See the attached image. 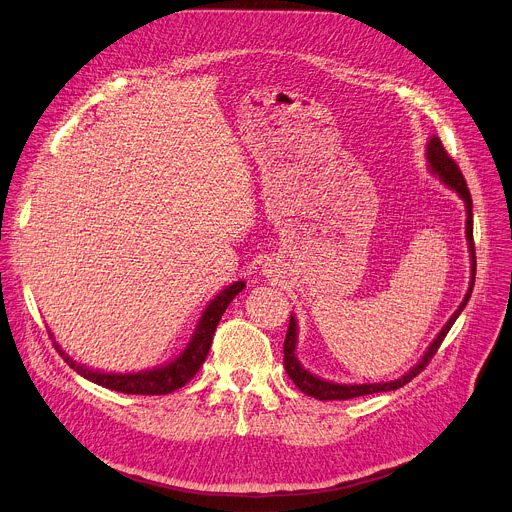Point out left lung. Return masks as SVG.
I'll return each instance as SVG.
<instances>
[{"label": "left lung", "mask_w": 512, "mask_h": 512, "mask_svg": "<svg viewBox=\"0 0 512 512\" xmlns=\"http://www.w3.org/2000/svg\"><path fill=\"white\" fill-rule=\"evenodd\" d=\"M426 158H428V166L432 173L445 183L447 187H451L463 201H465V212H467V220H465V236H467V245H469V259H471V282H469V288H467V294L463 296L459 309L451 315V319L447 321V325L440 329V333L436 335L434 342L428 346V350L424 352L422 360L410 368V372H405L401 379H395V381H389V383H364V385H342V383H333V381H325V379H319L315 377V374H311L309 370H306L300 360L296 358V319L294 315H290V325H288V333H286V342H284V366H286V372L288 377L294 381V385L306 393L311 395L315 399H321V401H331V399H354V397H362V395H370V393H383V391H395L403 385L410 383L414 377H418V374L426 368V364L432 360V356L438 352L442 339L447 337L449 329L453 327V323L457 321V317L461 315V311L465 309V304L471 296V290H473V282H475V247H473V203H471V193L467 189V183L461 175V170L457 166V162L447 154V150L442 148V142L436 138V135H432V138L428 140L426 144Z\"/></svg>", "instance_id": "left-lung-1"}]
</instances>
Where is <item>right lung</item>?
<instances>
[{
	"mask_svg": "<svg viewBox=\"0 0 512 512\" xmlns=\"http://www.w3.org/2000/svg\"><path fill=\"white\" fill-rule=\"evenodd\" d=\"M245 290V282H234L230 284L226 290H222L203 311L187 348L173 360L164 366L152 368V370H140V372H100V370H92L86 368L84 364H78L76 360H72L67 356L59 344H53L55 350L63 356V360L70 364L80 377L100 385L107 387L111 391L117 393H127V395H166L173 393L177 389H181L183 385H187L195 372L201 368V364L206 362L208 352L212 348V339H214V331L224 315V311L228 309V304L232 302V298Z\"/></svg>",
	"mask_w": 512,
	"mask_h": 512,
	"instance_id": "obj_1",
	"label": "right lung"
}]
</instances>
